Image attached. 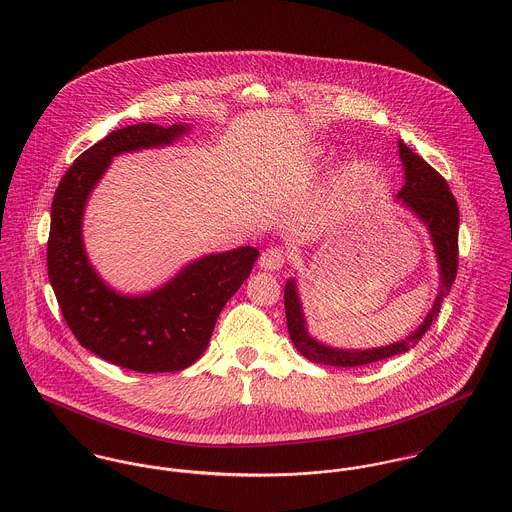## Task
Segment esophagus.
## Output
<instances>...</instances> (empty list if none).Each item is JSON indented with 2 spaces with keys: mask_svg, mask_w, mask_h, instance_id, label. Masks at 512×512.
Here are the masks:
<instances>
[{
  "mask_svg": "<svg viewBox=\"0 0 512 512\" xmlns=\"http://www.w3.org/2000/svg\"><path fill=\"white\" fill-rule=\"evenodd\" d=\"M286 263V251L278 245H271L267 247L263 253H261V259H259V265L261 269L265 271H276L280 269L282 265Z\"/></svg>",
  "mask_w": 512,
  "mask_h": 512,
  "instance_id": "esophagus-1",
  "label": "esophagus"
}]
</instances>
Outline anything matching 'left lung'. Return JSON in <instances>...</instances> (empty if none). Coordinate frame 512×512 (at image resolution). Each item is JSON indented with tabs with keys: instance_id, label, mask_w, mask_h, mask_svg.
Listing matches in <instances>:
<instances>
[{
	"instance_id": "obj_1",
	"label": "left lung",
	"mask_w": 512,
	"mask_h": 512,
	"mask_svg": "<svg viewBox=\"0 0 512 512\" xmlns=\"http://www.w3.org/2000/svg\"><path fill=\"white\" fill-rule=\"evenodd\" d=\"M399 156L405 167V187L399 191L397 198L403 200L411 210H415L423 218V222L429 226V232L433 236L434 247L438 253V261H440L442 290L434 302L433 310L425 317L423 325L415 333H411L405 341H399L390 347L372 349V351H343V349H329L308 335L300 300L296 294V286L292 280H288L284 286V312H286L288 333L300 354L315 364L353 368V366H364V364L409 351L431 329L436 315L440 312L444 294L452 288V282L458 273V224H460L458 202L450 193L446 179L425 159L411 152L403 142H399Z\"/></svg>"
}]
</instances>
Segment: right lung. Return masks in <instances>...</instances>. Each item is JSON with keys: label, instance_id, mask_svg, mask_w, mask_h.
Wrapping results in <instances>:
<instances>
[{"label": "right lung", "instance_id": "obj_1", "mask_svg": "<svg viewBox=\"0 0 512 512\" xmlns=\"http://www.w3.org/2000/svg\"><path fill=\"white\" fill-rule=\"evenodd\" d=\"M185 130L183 124L163 128L146 122L111 132L74 161L52 200L46 265L70 331L87 351L144 374L177 372L200 358L222 308L259 257L255 247L208 255L142 298L113 292L87 263L81 214L109 161L122 152L169 144Z\"/></svg>", "mask_w": 512, "mask_h": 512}]
</instances>
